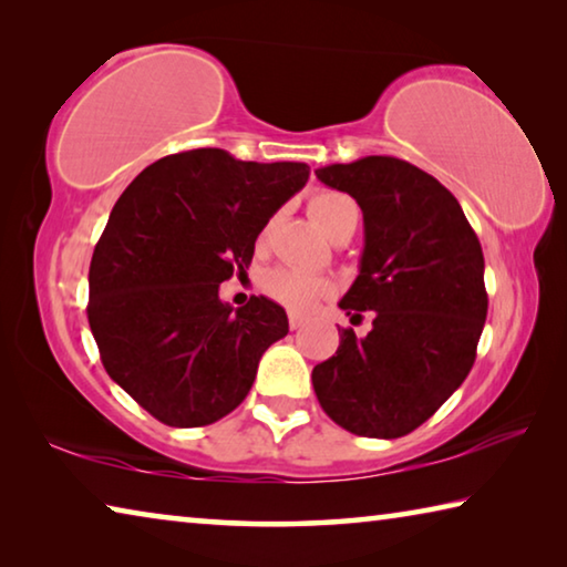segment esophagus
<instances>
[{"mask_svg": "<svg viewBox=\"0 0 567 567\" xmlns=\"http://www.w3.org/2000/svg\"><path fill=\"white\" fill-rule=\"evenodd\" d=\"M287 320H290V330H300L305 324L302 315H295V312H290V318H287Z\"/></svg>", "mask_w": 567, "mask_h": 567, "instance_id": "34e87169", "label": "esophagus"}]
</instances>
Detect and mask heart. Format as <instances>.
<instances>
[{
	"label": "heart",
	"mask_w": 567,
	"mask_h": 567,
	"mask_svg": "<svg viewBox=\"0 0 567 567\" xmlns=\"http://www.w3.org/2000/svg\"><path fill=\"white\" fill-rule=\"evenodd\" d=\"M307 209H310L315 223H318L328 235H332L344 219L358 215V207H354L348 195H340V192L330 189L315 192ZM265 292L270 295L275 302L285 305L287 310L307 312L310 307L318 305L322 297H328L330 282L318 275L292 270V267H277V270L265 277Z\"/></svg>",
	"instance_id": "obj_1"
}]
</instances>
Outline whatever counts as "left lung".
<instances>
[{"label":"left lung","instance_id":"8db88e82","mask_svg":"<svg viewBox=\"0 0 567 567\" xmlns=\"http://www.w3.org/2000/svg\"><path fill=\"white\" fill-rule=\"evenodd\" d=\"M358 199L360 275L340 307L372 330H340V348L312 370L322 410L362 437H402L463 385L487 318L485 260L453 192L405 159L372 155L315 169Z\"/></svg>","mask_w":567,"mask_h":567}]
</instances>
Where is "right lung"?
<instances>
[{
	"label": "right lung",
	"instance_id": "1",
	"mask_svg": "<svg viewBox=\"0 0 567 567\" xmlns=\"http://www.w3.org/2000/svg\"><path fill=\"white\" fill-rule=\"evenodd\" d=\"M305 162H243L217 147L140 172L90 265L87 318L107 375L169 427L213 425L247 398L262 352L287 334L267 297L219 300L270 217L305 187Z\"/></svg>",
	"mask_w": 567,
	"mask_h": 567
}]
</instances>
